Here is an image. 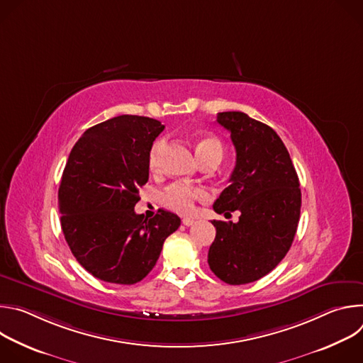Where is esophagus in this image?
Masks as SVG:
<instances>
[{
  "label": "esophagus",
  "instance_id": "esophagus-1",
  "mask_svg": "<svg viewBox=\"0 0 363 363\" xmlns=\"http://www.w3.org/2000/svg\"><path fill=\"white\" fill-rule=\"evenodd\" d=\"M194 223H195V220H194V218H189V217H185V218H182V224H184V225H186V227L192 225Z\"/></svg>",
  "mask_w": 363,
  "mask_h": 363
}]
</instances>
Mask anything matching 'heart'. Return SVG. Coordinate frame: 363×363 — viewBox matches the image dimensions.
Segmentation results:
<instances>
[{"instance_id":"b5f03b06","label":"heart","mask_w":363,"mask_h":363,"mask_svg":"<svg viewBox=\"0 0 363 363\" xmlns=\"http://www.w3.org/2000/svg\"><path fill=\"white\" fill-rule=\"evenodd\" d=\"M161 147H162V143L157 142L149 152L150 171H157L158 168ZM195 152L201 162L208 161V160L220 161L223 157V145L216 136L201 135L195 142ZM161 199L167 208L179 214H191L195 210L196 202H205L210 199V192L205 188L191 186V185L177 182L164 189Z\"/></svg>"}]
</instances>
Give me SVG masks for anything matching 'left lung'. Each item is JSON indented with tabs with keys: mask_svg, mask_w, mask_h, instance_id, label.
I'll list each match as a JSON object with an SVG mask.
<instances>
[{
	"mask_svg": "<svg viewBox=\"0 0 363 363\" xmlns=\"http://www.w3.org/2000/svg\"><path fill=\"white\" fill-rule=\"evenodd\" d=\"M217 122L231 133L237 161L214 211L241 216L238 223L213 221L208 264L218 279L238 286L264 277L283 260L296 235L301 192L289 150L270 126L242 112L218 113Z\"/></svg>",
	"mask_w": 363,
	"mask_h": 363,
	"instance_id": "8db88e82",
	"label": "left lung"
}]
</instances>
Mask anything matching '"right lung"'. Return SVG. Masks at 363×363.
<instances>
[{"label":"right lung","mask_w":363,"mask_h":363,"mask_svg":"<svg viewBox=\"0 0 363 363\" xmlns=\"http://www.w3.org/2000/svg\"><path fill=\"white\" fill-rule=\"evenodd\" d=\"M164 129L157 119L116 116L89 128L69 155L59 188L62 230L76 260L99 280L140 281L181 225L165 210L150 220L135 213L149 152Z\"/></svg>","instance_id":"right-lung-1"}]
</instances>
